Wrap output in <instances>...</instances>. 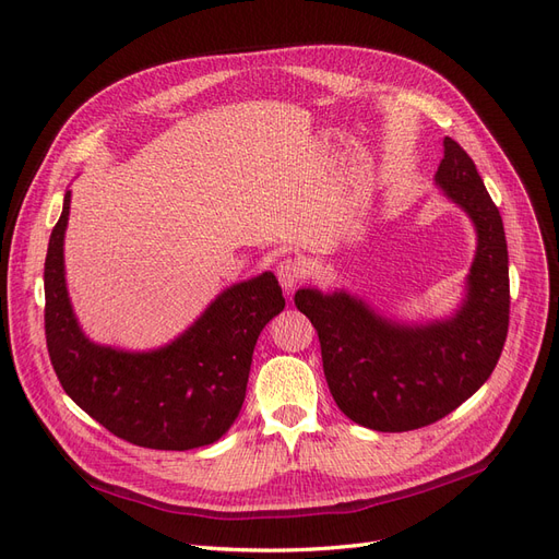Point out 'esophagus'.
Returning a JSON list of instances; mask_svg holds the SVG:
<instances>
[{
	"instance_id": "34e87169",
	"label": "esophagus",
	"mask_w": 559,
	"mask_h": 559,
	"mask_svg": "<svg viewBox=\"0 0 559 559\" xmlns=\"http://www.w3.org/2000/svg\"><path fill=\"white\" fill-rule=\"evenodd\" d=\"M308 277V265L300 259H284L277 265V280L282 284V289L292 292L296 286Z\"/></svg>"
}]
</instances>
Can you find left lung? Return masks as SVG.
<instances>
[{
	"label": "left lung",
	"instance_id": "8db88e82",
	"mask_svg": "<svg viewBox=\"0 0 559 559\" xmlns=\"http://www.w3.org/2000/svg\"><path fill=\"white\" fill-rule=\"evenodd\" d=\"M433 181L476 230L464 296L452 314L403 321L347 289L296 292L317 329L333 401L376 431H413L445 417L492 376L509 333V249L485 183L454 140H443Z\"/></svg>",
	"mask_w": 559,
	"mask_h": 559
}]
</instances>
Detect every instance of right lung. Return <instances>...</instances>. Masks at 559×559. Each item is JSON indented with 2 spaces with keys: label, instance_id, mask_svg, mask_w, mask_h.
<instances>
[{
  "label": "right lung",
  "instance_id": "right-lung-1",
  "mask_svg": "<svg viewBox=\"0 0 559 559\" xmlns=\"http://www.w3.org/2000/svg\"><path fill=\"white\" fill-rule=\"evenodd\" d=\"M72 191L50 233L44 263L46 345L56 376L81 411L128 443L151 450L212 445L238 419L253 347L284 310L277 277L235 282L189 329L156 349L99 345L81 329L64 277Z\"/></svg>",
  "mask_w": 559,
  "mask_h": 559
}]
</instances>
